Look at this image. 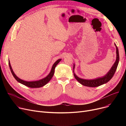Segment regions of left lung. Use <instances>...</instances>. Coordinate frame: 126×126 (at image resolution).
I'll list each match as a JSON object with an SVG mask.
<instances>
[{
    "instance_id": "8db88e82",
    "label": "left lung",
    "mask_w": 126,
    "mask_h": 126,
    "mask_svg": "<svg viewBox=\"0 0 126 126\" xmlns=\"http://www.w3.org/2000/svg\"><path fill=\"white\" fill-rule=\"evenodd\" d=\"M116 47V61L114 64L112 66L110 70L107 72V74L105 75L104 76L101 77V78H97L93 80H86V79H83L81 78H79L74 73V68H75V64H74V75L75 77L76 80L81 84L82 85L85 86L90 87H97L99 86H101L104 84H105L109 82L112 78L114 76L115 71L117 69V66L119 62V60H120V57H119V52L118 49L116 46V44H114Z\"/></svg>"
}]
</instances>
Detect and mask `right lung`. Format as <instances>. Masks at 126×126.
Instances as JSON below:
<instances>
[{
	"mask_svg": "<svg viewBox=\"0 0 126 126\" xmlns=\"http://www.w3.org/2000/svg\"><path fill=\"white\" fill-rule=\"evenodd\" d=\"M61 59H59L57 61H56L55 62V63L52 65L50 73L45 78H44L42 79H41V80H38V81H30V82L24 81L23 80H21V79H19L18 77H17V76L14 74V71H13V70L12 68L10 61H9V67H10L11 71L12 72L13 77H14V78L19 83H21V84L26 86L30 87V88H39V87H41L45 85L48 82H49V81L52 78L53 76H54L55 67H56L57 65L61 61Z\"/></svg>",
	"mask_w": 126,
	"mask_h": 126,
	"instance_id": "right-lung-1",
	"label": "right lung"
}]
</instances>
